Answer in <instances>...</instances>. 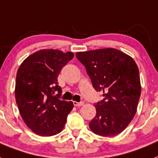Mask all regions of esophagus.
Wrapping results in <instances>:
<instances>
[{
    "mask_svg": "<svg viewBox=\"0 0 158 158\" xmlns=\"http://www.w3.org/2000/svg\"><path fill=\"white\" fill-rule=\"evenodd\" d=\"M73 104H74V105L76 106V107H80V106H83V102H76V101H74L73 102Z\"/></svg>",
    "mask_w": 158,
    "mask_h": 158,
    "instance_id": "1",
    "label": "esophagus"
}]
</instances>
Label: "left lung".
I'll list each match as a JSON object with an SVG mask.
<instances>
[{"mask_svg": "<svg viewBox=\"0 0 158 158\" xmlns=\"http://www.w3.org/2000/svg\"><path fill=\"white\" fill-rule=\"evenodd\" d=\"M94 88L104 99L95 104L96 115L89 123L99 136H113L127 128L134 117L141 86L137 65L132 57L117 49L77 52Z\"/></svg>", "mask_w": 158, "mask_h": 158, "instance_id": "left-lung-1", "label": "left lung"}]
</instances>
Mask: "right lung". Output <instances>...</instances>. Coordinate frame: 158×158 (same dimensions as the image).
<instances>
[{"label":"right lung","instance_id":"1","mask_svg":"<svg viewBox=\"0 0 158 158\" xmlns=\"http://www.w3.org/2000/svg\"><path fill=\"white\" fill-rule=\"evenodd\" d=\"M73 57L70 51L44 49L30 54L18 68L16 102L25 124L39 136L59 133L74 107L71 101L59 99L62 88L58 85L61 70Z\"/></svg>","mask_w":158,"mask_h":158}]
</instances>
